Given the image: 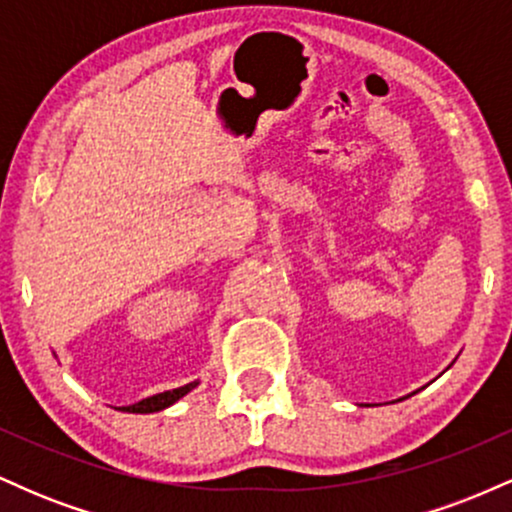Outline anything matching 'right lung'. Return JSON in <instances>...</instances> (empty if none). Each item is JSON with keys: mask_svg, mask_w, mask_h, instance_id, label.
I'll return each mask as SVG.
<instances>
[{"mask_svg": "<svg viewBox=\"0 0 512 512\" xmlns=\"http://www.w3.org/2000/svg\"><path fill=\"white\" fill-rule=\"evenodd\" d=\"M197 383H190L185 387H178V390H168V392H161V395H154L149 399H144V402L139 404H132V407H122V411H132V414H151V411H161L170 407L173 402H178L182 395H187V392L192 390Z\"/></svg>", "mask_w": 512, "mask_h": 512, "instance_id": "right-lung-1", "label": "right lung"}]
</instances>
